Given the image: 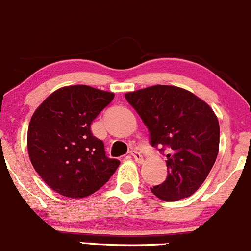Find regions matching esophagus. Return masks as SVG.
I'll return each mask as SVG.
<instances>
[{"mask_svg":"<svg viewBox=\"0 0 251 251\" xmlns=\"http://www.w3.org/2000/svg\"><path fill=\"white\" fill-rule=\"evenodd\" d=\"M130 155L133 156V158H134V160H135L138 163L143 162V156H141V153L139 152V151L131 150V151H130Z\"/></svg>","mask_w":251,"mask_h":251,"instance_id":"1","label":"esophagus"}]
</instances>
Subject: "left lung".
<instances>
[{
	"label": "left lung",
	"instance_id": "1",
	"mask_svg": "<svg viewBox=\"0 0 251 251\" xmlns=\"http://www.w3.org/2000/svg\"><path fill=\"white\" fill-rule=\"evenodd\" d=\"M150 133L151 146L166 152L167 178L151 192L165 201L194 194L205 182L220 148L212 108L190 91L153 85L126 94Z\"/></svg>",
	"mask_w": 251,
	"mask_h": 251
}]
</instances>
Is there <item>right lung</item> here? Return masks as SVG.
<instances>
[{"mask_svg": "<svg viewBox=\"0 0 251 251\" xmlns=\"http://www.w3.org/2000/svg\"><path fill=\"white\" fill-rule=\"evenodd\" d=\"M115 94L88 85L52 93L36 108L28 128L31 165L58 194L85 198L108 182L120 161L108 158L90 126Z\"/></svg>", "mask_w": 251, "mask_h": 251, "instance_id": "add662e5", "label": "right lung"}]
</instances>
